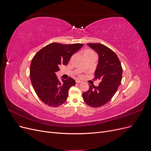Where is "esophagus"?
I'll list each match as a JSON object with an SVG mask.
<instances>
[{
  "mask_svg": "<svg viewBox=\"0 0 151 151\" xmlns=\"http://www.w3.org/2000/svg\"><path fill=\"white\" fill-rule=\"evenodd\" d=\"M76 83H77V84H79V83H82V81H81L80 80H76Z\"/></svg>",
  "mask_w": 151,
  "mask_h": 151,
  "instance_id": "esophagus-1",
  "label": "esophagus"
}]
</instances>
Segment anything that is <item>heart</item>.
Here are the masks:
<instances>
[{"mask_svg": "<svg viewBox=\"0 0 151 151\" xmlns=\"http://www.w3.org/2000/svg\"><path fill=\"white\" fill-rule=\"evenodd\" d=\"M84 52H89V53H94L93 51H91V50H86V51Z\"/></svg>", "mask_w": 151, "mask_h": 151, "instance_id": "1", "label": "heart"}]
</instances>
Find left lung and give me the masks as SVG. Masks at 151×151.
<instances>
[{
	"instance_id": "left-lung-1",
	"label": "left lung",
	"mask_w": 151,
	"mask_h": 151,
	"mask_svg": "<svg viewBox=\"0 0 151 151\" xmlns=\"http://www.w3.org/2000/svg\"><path fill=\"white\" fill-rule=\"evenodd\" d=\"M99 56L94 79L100 81L98 86H89L83 94L85 103L93 108H98L108 103L120 86L122 67L119 58L110 48L100 43H88Z\"/></svg>"
}]
</instances>
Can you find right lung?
<instances>
[{
  "instance_id": "right-lung-1",
  "label": "right lung",
  "mask_w": 151,
  "mask_h": 151,
  "mask_svg": "<svg viewBox=\"0 0 151 151\" xmlns=\"http://www.w3.org/2000/svg\"><path fill=\"white\" fill-rule=\"evenodd\" d=\"M83 46V44L63 45L50 43L41 49L32 59L30 79L36 94L42 101L50 106L57 107L64 103L68 90L76 84L71 77L62 79L56 76L62 65H66L72 55Z\"/></svg>"
}]
</instances>
